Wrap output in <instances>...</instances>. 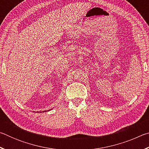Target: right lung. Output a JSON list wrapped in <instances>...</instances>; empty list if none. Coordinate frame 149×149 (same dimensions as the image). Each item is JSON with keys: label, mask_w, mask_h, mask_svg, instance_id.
<instances>
[{"label": "right lung", "mask_w": 149, "mask_h": 149, "mask_svg": "<svg viewBox=\"0 0 149 149\" xmlns=\"http://www.w3.org/2000/svg\"><path fill=\"white\" fill-rule=\"evenodd\" d=\"M48 111H49V110H48ZM46 112H47V111H46Z\"/></svg>", "instance_id": "add662e5"}]
</instances>
